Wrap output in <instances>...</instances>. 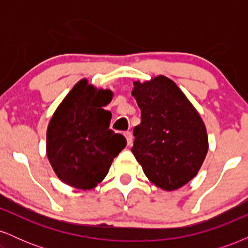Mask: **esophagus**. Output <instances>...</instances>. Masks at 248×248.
Returning <instances> with one entry per match:
<instances>
[{
    "label": "esophagus",
    "instance_id": "obj_1",
    "mask_svg": "<svg viewBox=\"0 0 248 248\" xmlns=\"http://www.w3.org/2000/svg\"><path fill=\"white\" fill-rule=\"evenodd\" d=\"M124 136H126V139H127L128 146H130V144L133 143V134L130 132H124Z\"/></svg>",
    "mask_w": 248,
    "mask_h": 248
}]
</instances>
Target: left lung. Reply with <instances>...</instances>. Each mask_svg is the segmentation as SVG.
Returning a JSON list of instances; mask_svg holds the SVG:
<instances>
[{
  "mask_svg": "<svg viewBox=\"0 0 248 248\" xmlns=\"http://www.w3.org/2000/svg\"><path fill=\"white\" fill-rule=\"evenodd\" d=\"M132 94L141 109L132 152L144 175L166 191L186 186L198 173L209 149L197 109L164 76L134 81Z\"/></svg>",
  "mask_w": 248,
  "mask_h": 248,
  "instance_id": "obj_1",
  "label": "left lung"
}]
</instances>
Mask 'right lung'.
I'll list each match as a JSON object with an SVG mask.
<instances>
[{"label": "right lung", "mask_w": 248, "mask_h": 248, "mask_svg": "<svg viewBox=\"0 0 248 248\" xmlns=\"http://www.w3.org/2000/svg\"><path fill=\"white\" fill-rule=\"evenodd\" d=\"M112 98L110 90L81 79L53 113L46 132V155L53 171L67 186L95 187L126 147L124 136L109 129L110 112L102 108Z\"/></svg>", "instance_id": "add662e5"}]
</instances>
